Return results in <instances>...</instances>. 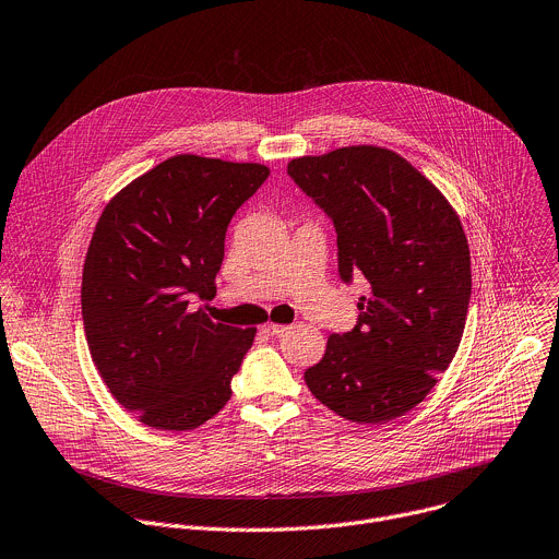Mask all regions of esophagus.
Segmentation results:
<instances>
[{
  "label": "esophagus",
  "mask_w": 559,
  "mask_h": 559,
  "mask_svg": "<svg viewBox=\"0 0 559 559\" xmlns=\"http://www.w3.org/2000/svg\"><path fill=\"white\" fill-rule=\"evenodd\" d=\"M262 331H264L266 335H282V333L288 331V326H284V324H266Z\"/></svg>",
  "instance_id": "1"
}]
</instances>
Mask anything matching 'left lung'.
<instances>
[{"instance_id": "obj_1", "label": "left lung", "mask_w": 559, "mask_h": 559, "mask_svg": "<svg viewBox=\"0 0 559 559\" xmlns=\"http://www.w3.org/2000/svg\"><path fill=\"white\" fill-rule=\"evenodd\" d=\"M288 177L331 219L340 280L369 284L356 326L333 333L305 371L309 390L354 423L403 416L435 388L463 335L472 275L456 212L382 147L293 158Z\"/></svg>"}]
</instances>
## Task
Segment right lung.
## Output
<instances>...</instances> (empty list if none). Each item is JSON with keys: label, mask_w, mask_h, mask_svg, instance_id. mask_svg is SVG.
I'll use <instances>...</instances> for the list:
<instances>
[{"label": "right lung", "mask_w": 559, "mask_h": 559, "mask_svg": "<svg viewBox=\"0 0 559 559\" xmlns=\"http://www.w3.org/2000/svg\"><path fill=\"white\" fill-rule=\"evenodd\" d=\"M269 167L171 156L100 214L82 269V322L111 396L154 429L186 432L233 396L254 329L212 322L210 297L235 212Z\"/></svg>", "instance_id": "obj_1"}]
</instances>
